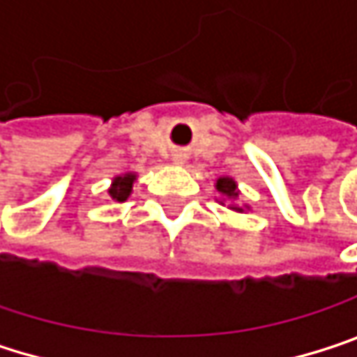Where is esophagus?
<instances>
[{
	"label": "esophagus",
	"instance_id": "1",
	"mask_svg": "<svg viewBox=\"0 0 357 357\" xmlns=\"http://www.w3.org/2000/svg\"><path fill=\"white\" fill-rule=\"evenodd\" d=\"M173 160H175V162H184V156H182V154H175Z\"/></svg>",
	"mask_w": 357,
	"mask_h": 357
}]
</instances>
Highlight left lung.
I'll list each match as a JSON object with an SVG mask.
<instances>
[{"instance_id": "obj_1", "label": "left lung", "mask_w": 357, "mask_h": 357, "mask_svg": "<svg viewBox=\"0 0 357 357\" xmlns=\"http://www.w3.org/2000/svg\"><path fill=\"white\" fill-rule=\"evenodd\" d=\"M218 190H220L224 197H230V199H236V197H238L236 184H234V180H230V177H220V180H218ZM232 209L243 211V209H238V207H232Z\"/></svg>"}]
</instances>
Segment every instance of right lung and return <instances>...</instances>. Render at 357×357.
<instances>
[{
  "mask_svg": "<svg viewBox=\"0 0 357 357\" xmlns=\"http://www.w3.org/2000/svg\"><path fill=\"white\" fill-rule=\"evenodd\" d=\"M133 180H135V175H131V173L129 175H123V177H116V180L112 182V186H110V190H108V195L114 201H119V203L127 201V197L131 195Z\"/></svg>",
  "mask_w": 357,
  "mask_h": 357,
  "instance_id": "obj_1",
  "label": "right lung"
}]
</instances>
